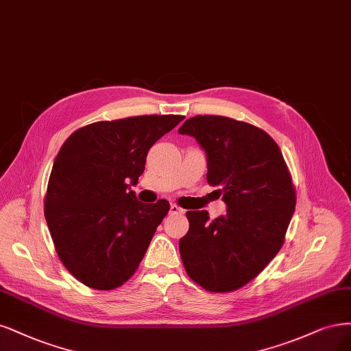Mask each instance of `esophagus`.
<instances>
[{
	"mask_svg": "<svg viewBox=\"0 0 351 351\" xmlns=\"http://www.w3.org/2000/svg\"><path fill=\"white\" fill-rule=\"evenodd\" d=\"M170 213H171V215H178V213H183V209H181L180 206H177L176 203H173L171 206H170Z\"/></svg>",
	"mask_w": 351,
	"mask_h": 351,
	"instance_id": "obj_1",
	"label": "esophagus"
}]
</instances>
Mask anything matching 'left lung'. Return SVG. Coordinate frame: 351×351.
<instances>
[{"instance_id":"8db88e82","label":"left lung","mask_w":351,"mask_h":351,"mask_svg":"<svg viewBox=\"0 0 351 351\" xmlns=\"http://www.w3.org/2000/svg\"><path fill=\"white\" fill-rule=\"evenodd\" d=\"M178 132L206 152L208 183L219 187L228 208L213 221L206 210L186 213L190 226L178 243L181 260L190 279L206 291H237L285 243L296 204L291 173L273 138L250 123L199 114Z\"/></svg>"}]
</instances>
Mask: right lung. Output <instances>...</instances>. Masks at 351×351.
<instances>
[{
	"label": "right lung",
	"instance_id": "add662e5",
	"mask_svg": "<svg viewBox=\"0 0 351 351\" xmlns=\"http://www.w3.org/2000/svg\"><path fill=\"white\" fill-rule=\"evenodd\" d=\"M183 119L149 114L95 122L60 147L45 217L59 260L81 283L110 291L136 271L170 203L143 204L129 189L143 173L149 148Z\"/></svg>",
	"mask_w": 351,
	"mask_h": 351
}]
</instances>
